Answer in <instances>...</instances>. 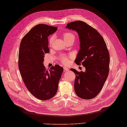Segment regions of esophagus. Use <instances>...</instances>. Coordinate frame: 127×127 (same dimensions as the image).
Listing matches in <instances>:
<instances>
[{"mask_svg":"<svg viewBox=\"0 0 127 127\" xmlns=\"http://www.w3.org/2000/svg\"><path fill=\"white\" fill-rule=\"evenodd\" d=\"M64 71H69V69H68L66 66H64Z\"/></svg>","mask_w":127,"mask_h":127,"instance_id":"obj_1","label":"esophagus"}]
</instances>
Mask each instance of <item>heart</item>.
<instances>
[{"label":"heart","mask_w":127,"mask_h":127,"mask_svg":"<svg viewBox=\"0 0 127 127\" xmlns=\"http://www.w3.org/2000/svg\"><path fill=\"white\" fill-rule=\"evenodd\" d=\"M63 38H64V40H66V39H68L69 38H73L74 39L75 38V36H74L72 33H64L63 35ZM53 37L52 36L51 37L50 39V44H51L52 41H53ZM61 61L64 64H67L69 62V59L66 56H64V55H63L61 58Z\"/></svg>","instance_id":"b5f03b06"}]
</instances>
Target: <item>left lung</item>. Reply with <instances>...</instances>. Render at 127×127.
Listing matches in <instances>:
<instances>
[{"mask_svg": "<svg viewBox=\"0 0 127 127\" xmlns=\"http://www.w3.org/2000/svg\"><path fill=\"white\" fill-rule=\"evenodd\" d=\"M65 28L78 35L80 49L75 62L86 68L81 72L70 69L76 75L74 90L82 99H92L100 92L108 76L110 55L106 42L97 31L84 21L70 22Z\"/></svg>", "mask_w": 127, "mask_h": 127, "instance_id": "1", "label": "left lung"}]
</instances>
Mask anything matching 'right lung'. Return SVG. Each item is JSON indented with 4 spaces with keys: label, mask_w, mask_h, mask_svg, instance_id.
<instances>
[{
    "label": "right lung",
    "mask_w": 127,
    "mask_h": 127,
    "mask_svg": "<svg viewBox=\"0 0 127 127\" xmlns=\"http://www.w3.org/2000/svg\"><path fill=\"white\" fill-rule=\"evenodd\" d=\"M57 30L56 27L37 25L22 38L19 47L18 67L22 79L29 92L42 100L55 95L64 71L58 64L48 71L43 64L44 54L50 52L48 37Z\"/></svg>",
    "instance_id": "obj_1"
}]
</instances>
